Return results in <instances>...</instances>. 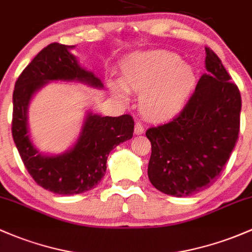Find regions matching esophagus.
<instances>
[{
    "mask_svg": "<svg viewBox=\"0 0 252 252\" xmlns=\"http://www.w3.org/2000/svg\"><path fill=\"white\" fill-rule=\"evenodd\" d=\"M134 133L136 134L144 133V126H143L140 123H136V125H134Z\"/></svg>",
    "mask_w": 252,
    "mask_h": 252,
    "instance_id": "esophagus-1",
    "label": "esophagus"
}]
</instances>
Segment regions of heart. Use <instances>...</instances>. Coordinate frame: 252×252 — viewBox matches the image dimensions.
<instances>
[{"mask_svg":"<svg viewBox=\"0 0 252 252\" xmlns=\"http://www.w3.org/2000/svg\"><path fill=\"white\" fill-rule=\"evenodd\" d=\"M198 77L190 63L163 51L140 54L124 64L121 84L114 91L128 102L127 90L140 94L139 110L150 121H166L185 108L196 90Z\"/></svg>","mask_w":252,"mask_h":252,"instance_id":"1","label":"heart"}]
</instances>
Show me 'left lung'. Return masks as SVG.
<instances>
[{"label":"left lung","instance_id":"8db88e82","mask_svg":"<svg viewBox=\"0 0 252 252\" xmlns=\"http://www.w3.org/2000/svg\"><path fill=\"white\" fill-rule=\"evenodd\" d=\"M207 73L183 110L166 124L150 127L148 166L158 191L186 197L213 185L237 143L242 97L219 56L205 48Z\"/></svg>","mask_w":252,"mask_h":252}]
</instances>
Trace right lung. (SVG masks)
<instances>
[{"label":"right lung","mask_w":252,"mask_h":252,"mask_svg":"<svg viewBox=\"0 0 252 252\" xmlns=\"http://www.w3.org/2000/svg\"><path fill=\"white\" fill-rule=\"evenodd\" d=\"M74 45L51 43L40 50L19 75L13 93L12 134L20 158L33 180L45 190L62 196L91 190L104 177L110 151L133 136L134 121L125 114L113 118L89 112L79 137L69 150L45 155L30 137L28 113L33 94L48 83L80 82L103 88L94 72L79 66L71 53Z\"/></svg>","instance_id":"1"}]
</instances>
